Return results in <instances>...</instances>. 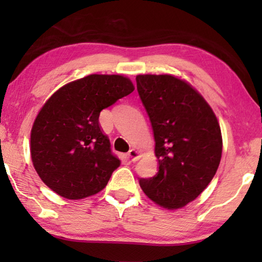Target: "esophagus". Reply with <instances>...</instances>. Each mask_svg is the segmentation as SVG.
Here are the masks:
<instances>
[{
    "label": "esophagus",
    "mask_w": 262,
    "mask_h": 262,
    "mask_svg": "<svg viewBox=\"0 0 262 262\" xmlns=\"http://www.w3.org/2000/svg\"><path fill=\"white\" fill-rule=\"evenodd\" d=\"M127 155L131 159L132 162H135V161H137L139 159V152L137 151V150H135V149H131L130 151L127 152Z\"/></svg>",
    "instance_id": "obj_1"
}]
</instances>
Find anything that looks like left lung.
<instances>
[{
	"instance_id": "8db88e82",
	"label": "left lung",
	"mask_w": 262,
	"mask_h": 262,
	"mask_svg": "<svg viewBox=\"0 0 262 262\" xmlns=\"http://www.w3.org/2000/svg\"><path fill=\"white\" fill-rule=\"evenodd\" d=\"M137 91L155 138L159 171L141 178L149 199L180 209L212 180L222 157V134L213 111L187 82L171 75H138Z\"/></svg>"
}]
</instances>
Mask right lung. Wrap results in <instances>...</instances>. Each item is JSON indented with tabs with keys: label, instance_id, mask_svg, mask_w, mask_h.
I'll return each instance as SVG.
<instances>
[{
	"label": "right lung",
	"instance_id": "obj_1",
	"mask_svg": "<svg viewBox=\"0 0 262 262\" xmlns=\"http://www.w3.org/2000/svg\"><path fill=\"white\" fill-rule=\"evenodd\" d=\"M134 89L127 77L94 74L63 85L45 102L31 131V156L48 187L67 199L106 187L120 160L100 127V112Z\"/></svg>",
	"mask_w": 262,
	"mask_h": 262
}]
</instances>
